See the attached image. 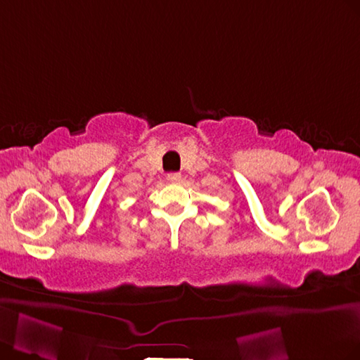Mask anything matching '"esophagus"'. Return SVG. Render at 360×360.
<instances>
[{
  "mask_svg": "<svg viewBox=\"0 0 360 360\" xmlns=\"http://www.w3.org/2000/svg\"><path fill=\"white\" fill-rule=\"evenodd\" d=\"M167 180H168L169 183H179V181L181 180L180 172H169L168 176H167Z\"/></svg>",
  "mask_w": 360,
  "mask_h": 360,
  "instance_id": "esophagus-1",
  "label": "esophagus"
}]
</instances>
